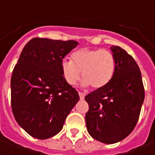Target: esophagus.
I'll return each mask as SVG.
<instances>
[{
    "label": "esophagus",
    "mask_w": 155,
    "mask_h": 155,
    "mask_svg": "<svg viewBox=\"0 0 155 155\" xmlns=\"http://www.w3.org/2000/svg\"><path fill=\"white\" fill-rule=\"evenodd\" d=\"M78 95H79V97H80V99H84V97H85V94L83 92H78Z\"/></svg>",
    "instance_id": "obj_1"
}]
</instances>
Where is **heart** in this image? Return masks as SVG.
<instances>
[{
	"mask_svg": "<svg viewBox=\"0 0 155 155\" xmlns=\"http://www.w3.org/2000/svg\"><path fill=\"white\" fill-rule=\"evenodd\" d=\"M116 70V58L111 51L104 49L80 48L71 54V60L61 62V72L65 82L75 85L84 78L83 85L101 89L113 78Z\"/></svg>",
	"mask_w": 155,
	"mask_h": 155,
	"instance_id": "heart-1",
	"label": "heart"
}]
</instances>
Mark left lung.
<instances>
[{"mask_svg":"<svg viewBox=\"0 0 155 155\" xmlns=\"http://www.w3.org/2000/svg\"><path fill=\"white\" fill-rule=\"evenodd\" d=\"M110 49L116 58L113 78L85 97L87 130L94 139L107 144L123 140L133 131L145 97L141 73L134 58L120 46Z\"/></svg>","mask_w":155,"mask_h":155,"instance_id":"1","label":"left lung"}]
</instances>
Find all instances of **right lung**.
Instances as JSON below:
<instances>
[{
    "mask_svg": "<svg viewBox=\"0 0 155 155\" xmlns=\"http://www.w3.org/2000/svg\"><path fill=\"white\" fill-rule=\"evenodd\" d=\"M78 43L75 40L34 38L25 45L11 78V106L16 122L39 140L54 136L79 100L64 79L63 58Z\"/></svg>",
    "mask_w": 155,
    "mask_h": 155,
    "instance_id": "add662e5",
    "label": "right lung"
}]
</instances>
